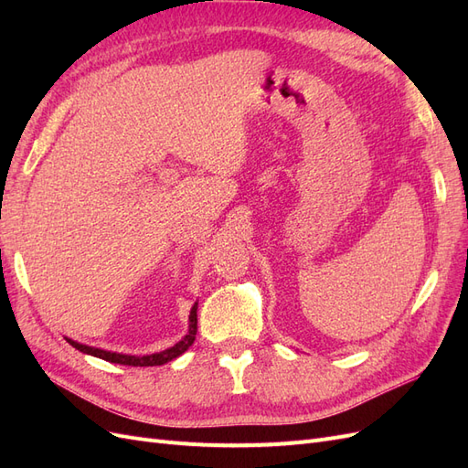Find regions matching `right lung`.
Returning <instances> with one entry per match:
<instances>
[{"mask_svg": "<svg viewBox=\"0 0 468 468\" xmlns=\"http://www.w3.org/2000/svg\"><path fill=\"white\" fill-rule=\"evenodd\" d=\"M197 304L195 303L191 313H189V330L187 334L183 335L179 342L172 347H167L164 351L158 353H150V356H126V353H117V351H105V349H99V347H91V346H83L74 342V339L66 337V342L80 349L81 353H88V356L99 357V359H105L109 363H119V365H133V367H155V365H164L167 361H172L176 357H179L181 353H186L189 349V346L195 342V335H197Z\"/></svg>", "mask_w": 468, "mask_h": 468, "instance_id": "obj_1", "label": "right lung"}]
</instances>
